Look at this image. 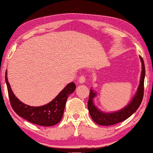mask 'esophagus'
<instances>
[{
	"label": "esophagus",
	"mask_w": 153,
	"mask_h": 153,
	"mask_svg": "<svg viewBox=\"0 0 153 153\" xmlns=\"http://www.w3.org/2000/svg\"><path fill=\"white\" fill-rule=\"evenodd\" d=\"M85 82V77L84 75H81V76L79 77V82L81 84H82V83H84Z\"/></svg>",
	"instance_id": "obj_1"
}]
</instances>
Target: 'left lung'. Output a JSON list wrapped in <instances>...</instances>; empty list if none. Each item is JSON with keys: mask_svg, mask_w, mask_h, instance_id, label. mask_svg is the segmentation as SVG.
Returning a JSON list of instances; mask_svg holds the SVG:
<instances>
[{"mask_svg": "<svg viewBox=\"0 0 153 153\" xmlns=\"http://www.w3.org/2000/svg\"><path fill=\"white\" fill-rule=\"evenodd\" d=\"M142 62V72L140 77V84L137 92L134 95L131 101L129 102L123 108L119 111L107 113L99 110L95 106L94 103V98L96 96V93L93 89H90L89 97L88 100V110L91 119L97 124L100 126H112L118 123L122 122L133 114L138 108L142 103L144 96V82L145 77V66L144 60L141 56H140Z\"/></svg>", "mask_w": 153, "mask_h": 153, "instance_id": "left-lung-1", "label": "left lung"}]
</instances>
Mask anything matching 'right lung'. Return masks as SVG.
<instances>
[{"mask_svg":"<svg viewBox=\"0 0 153 153\" xmlns=\"http://www.w3.org/2000/svg\"><path fill=\"white\" fill-rule=\"evenodd\" d=\"M7 75L6 71L5 81L10 103L17 114L32 123L45 127L54 126L61 121L68 97L76 89V85L73 82L68 84L49 103L35 107L25 104L17 98L11 90Z\"/></svg>","mask_w":153,"mask_h":153,"instance_id":"obj_1","label":"right lung"}]
</instances>
